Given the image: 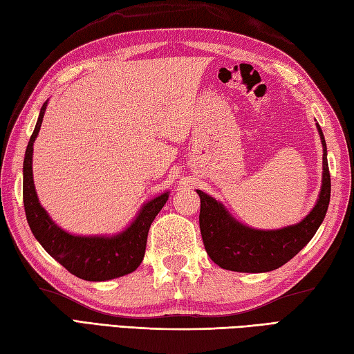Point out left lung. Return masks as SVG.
Returning a JSON list of instances; mask_svg holds the SVG:
<instances>
[{
  "label": "left lung",
  "mask_w": 354,
  "mask_h": 354,
  "mask_svg": "<svg viewBox=\"0 0 354 354\" xmlns=\"http://www.w3.org/2000/svg\"><path fill=\"white\" fill-rule=\"evenodd\" d=\"M324 145V178L315 209L299 224L281 230H253L236 223L228 212L204 192L201 198L199 228L207 254L221 268L242 273H262L279 268L306 247L322 224L328 209L331 179L327 162V144L317 126Z\"/></svg>",
  "instance_id": "8db88e82"
}]
</instances>
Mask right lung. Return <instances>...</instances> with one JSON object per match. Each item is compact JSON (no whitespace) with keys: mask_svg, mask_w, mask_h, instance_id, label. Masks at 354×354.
<instances>
[{"mask_svg":"<svg viewBox=\"0 0 354 354\" xmlns=\"http://www.w3.org/2000/svg\"><path fill=\"white\" fill-rule=\"evenodd\" d=\"M46 106L47 102L41 107L37 126L27 144L23 167L24 210L33 236L52 258L80 279L109 281L135 272L144 258L150 225L164 204L167 203L169 193H164L145 204L133 224L118 236L81 238L61 230L39 205L32 175L33 141L43 122Z\"/></svg>","mask_w":354,"mask_h":354,"instance_id":"add662e5","label":"right lung"}]
</instances>
